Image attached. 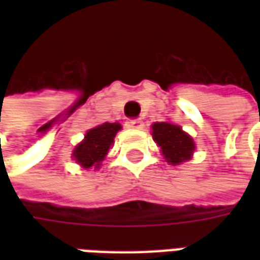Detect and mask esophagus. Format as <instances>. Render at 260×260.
Instances as JSON below:
<instances>
[{
	"instance_id": "obj_1",
	"label": "esophagus",
	"mask_w": 260,
	"mask_h": 260,
	"mask_svg": "<svg viewBox=\"0 0 260 260\" xmlns=\"http://www.w3.org/2000/svg\"><path fill=\"white\" fill-rule=\"evenodd\" d=\"M126 125L129 128H134V129H142L143 128V122H142L141 119H131V121H128Z\"/></svg>"
}]
</instances>
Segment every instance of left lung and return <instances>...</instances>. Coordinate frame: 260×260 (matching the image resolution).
<instances>
[{
  "mask_svg": "<svg viewBox=\"0 0 260 260\" xmlns=\"http://www.w3.org/2000/svg\"><path fill=\"white\" fill-rule=\"evenodd\" d=\"M152 129L153 139L161 149L167 163L180 164L191 158L195 143L181 126L170 122H156Z\"/></svg>",
  "mask_w": 260,
  "mask_h": 260,
  "instance_id": "left-lung-1",
  "label": "left lung"
}]
</instances>
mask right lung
I'll use <instances>...</instances> for the list:
<instances>
[{"mask_svg":"<svg viewBox=\"0 0 260 260\" xmlns=\"http://www.w3.org/2000/svg\"><path fill=\"white\" fill-rule=\"evenodd\" d=\"M121 129V125L117 122H104L93 129L87 131L83 142L75 147L74 157L83 169H99L108 149L111 147L114 138Z\"/></svg>","mask_w":260,"mask_h":260,"instance_id":"right-lung-1","label":"right lung"}]
</instances>
